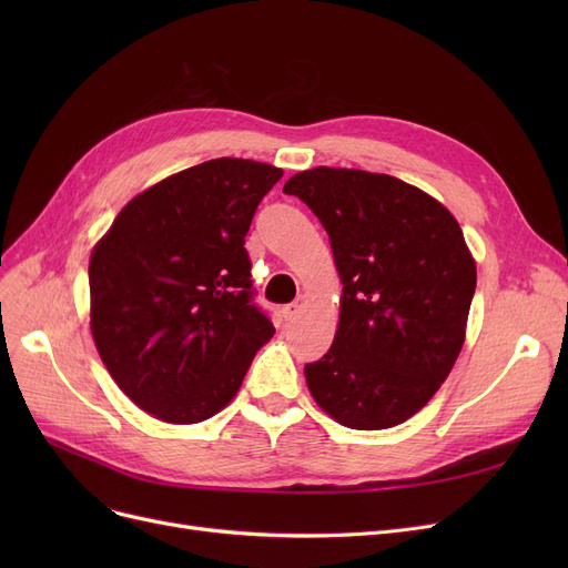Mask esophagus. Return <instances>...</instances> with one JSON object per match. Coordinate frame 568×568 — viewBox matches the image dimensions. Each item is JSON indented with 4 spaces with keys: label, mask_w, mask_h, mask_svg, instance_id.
I'll return each instance as SVG.
<instances>
[{
    "label": "esophagus",
    "mask_w": 568,
    "mask_h": 568,
    "mask_svg": "<svg viewBox=\"0 0 568 568\" xmlns=\"http://www.w3.org/2000/svg\"><path fill=\"white\" fill-rule=\"evenodd\" d=\"M306 306V296H296V300L292 302V304H287L285 308H283V317L285 320H294L296 315H300V311Z\"/></svg>",
    "instance_id": "1"
}]
</instances>
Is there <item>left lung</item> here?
Returning <instances> with one entry per match:
<instances>
[{"label": "left lung", "instance_id": "left-lung-1", "mask_svg": "<svg viewBox=\"0 0 568 568\" xmlns=\"http://www.w3.org/2000/svg\"><path fill=\"white\" fill-rule=\"evenodd\" d=\"M283 193L311 206L343 281L334 345L306 364L341 426L382 430L419 412L465 343L476 264L449 209L396 176L313 168Z\"/></svg>", "mask_w": 568, "mask_h": 568}]
</instances>
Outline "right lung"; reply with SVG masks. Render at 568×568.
<instances>
[{"label": "right lung", "mask_w": 568, "mask_h": 568, "mask_svg": "<svg viewBox=\"0 0 568 568\" xmlns=\"http://www.w3.org/2000/svg\"><path fill=\"white\" fill-rule=\"evenodd\" d=\"M281 168L214 159L133 197L89 260L92 336L112 379L168 424L239 392L274 324L253 304L246 232Z\"/></svg>", "instance_id": "obj_1"}]
</instances>
